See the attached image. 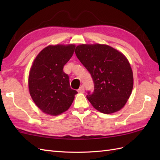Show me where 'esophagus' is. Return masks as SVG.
I'll return each mask as SVG.
<instances>
[{
  "label": "esophagus",
  "instance_id": "esophagus-1",
  "mask_svg": "<svg viewBox=\"0 0 160 160\" xmlns=\"http://www.w3.org/2000/svg\"><path fill=\"white\" fill-rule=\"evenodd\" d=\"M78 91L79 93H84V87L83 86V85H82L81 86L80 88H79V89L78 90Z\"/></svg>",
  "mask_w": 160,
  "mask_h": 160
}]
</instances>
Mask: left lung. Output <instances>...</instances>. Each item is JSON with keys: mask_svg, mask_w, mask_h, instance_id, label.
<instances>
[{"mask_svg": "<svg viewBox=\"0 0 160 160\" xmlns=\"http://www.w3.org/2000/svg\"><path fill=\"white\" fill-rule=\"evenodd\" d=\"M75 53L93 80V92L88 91L87 96L92 106L105 114L120 110L133 87L127 58L113 47L100 44L78 45Z\"/></svg>", "mask_w": 160, "mask_h": 160, "instance_id": "obj_1", "label": "left lung"}]
</instances>
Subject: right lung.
Here are the masks:
<instances>
[{
    "label": "right lung",
    "instance_id": "add662e5",
    "mask_svg": "<svg viewBox=\"0 0 160 160\" xmlns=\"http://www.w3.org/2000/svg\"><path fill=\"white\" fill-rule=\"evenodd\" d=\"M74 45H49L36 56L29 75V90L44 113L58 115L68 110L78 92L71 89L63 67L72 57Z\"/></svg>",
    "mask_w": 160,
    "mask_h": 160
}]
</instances>
